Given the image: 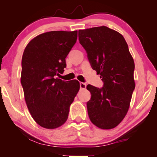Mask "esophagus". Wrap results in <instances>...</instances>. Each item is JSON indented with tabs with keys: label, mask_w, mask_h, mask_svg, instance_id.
<instances>
[{
	"label": "esophagus",
	"mask_w": 157,
	"mask_h": 157,
	"mask_svg": "<svg viewBox=\"0 0 157 157\" xmlns=\"http://www.w3.org/2000/svg\"><path fill=\"white\" fill-rule=\"evenodd\" d=\"M86 84L85 83H83V82L80 83V88L81 89H86Z\"/></svg>",
	"instance_id": "1"
}]
</instances>
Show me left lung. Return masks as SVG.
Masks as SVG:
<instances>
[{
	"mask_svg": "<svg viewBox=\"0 0 157 157\" xmlns=\"http://www.w3.org/2000/svg\"><path fill=\"white\" fill-rule=\"evenodd\" d=\"M78 40L104 83L100 89L87 86L91 92L86 104L89 119L98 128H113L129 108L135 89L134 59L123 36L106 26L79 30Z\"/></svg>",
	"mask_w": 157,
	"mask_h": 157,
	"instance_id": "1",
	"label": "left lung"
}]
</instances>
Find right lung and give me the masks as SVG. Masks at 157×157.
Instances as JSON below:
<instances>
[{
    "mask_svg": "<svg viewBox=\"0 0 157 157\" xmlns=\"http://www.w3.org/2000/svg\"><path fill=\"white\" fill-rule=\"evenodd\" d=\"M77 31L46 32L32 39L21 61V82L27 107L35 121L56 128L66 121L80 85L56 78L66 67V58L76 44Z\"/></svg>",
    "mask_w": 157,
    "mask_h": 157,
    "instance_id": "1",
    "label": "right lung"
}]
</instances>
